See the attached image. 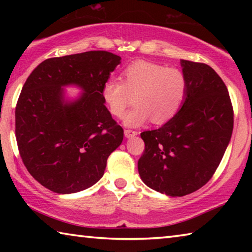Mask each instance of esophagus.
Here are the masks:
<instances>
[{
    "mask_svg": "<svg viewBox=\"0 0 252 252\" xmlns=\"http://www.w3.org/2000/svg\"><path fill=\"white\" fill-rule=\"evenodd\" d=\"M136 134H138V132L134 131V130H130V129H126L125 130L126 138H132V136H135Z\"/></svg>",
    "mask_w": 252,
    "mask_h": 252,
    "instance_id": "obj_1",
    "label": "esophagus"
}]
</instances>
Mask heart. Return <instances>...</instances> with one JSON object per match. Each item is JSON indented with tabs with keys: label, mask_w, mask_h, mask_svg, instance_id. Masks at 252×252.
<instances>
[{
	"label": "heart",
	"mask_w": 252,
	"mask_h": 252,
	"mask_svg": "<svg viewBox=\"0 0 252 252\" xmlns=\"http://www.w3.org/2000/svg\"><path fill=\"white\" fill-rule=\"evenodd\" d=\"M188 92L187 76L176 67L159 63L132 62L122 72V81L108 79L102 85L101 95L110 113L121 118L134 95L135 106L123 118L127 126H143L151 119L163 125L180 111Z\"/></svg>",
	"instance_id": "obj_1"
}]
</instances>
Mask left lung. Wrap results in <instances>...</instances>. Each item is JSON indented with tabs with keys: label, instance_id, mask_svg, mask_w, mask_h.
<instances>
[{
	"label": "left lung",
	"instance_id": "obj_1",
	"mask_svg": "<svg viewBox=\"0 0 252 252\" xmlns=\"http://www.w3.org/2000/svg\"><path fill=\"white\" fill-rule=\"evenodd\" d=\"M188 92L181 109L157 130L144 131L138 161L142 181L170 197L203 187L219 167L231 139L233 109L228 89L211 66L181 60Z\"/></svg>",
	"mask_w": 252,
	"mask_h": 252
}]
</instances>
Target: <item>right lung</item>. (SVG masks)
Returning <instances> with one entry per match:
<instances>
[{
	"mask_svg": "<svg viewBox=\"0 0 252 252\" xmlns=\"http://www.w3.org/2000/svg\"><path fill=\"white\" fill-rule=\"evenodd\" d=\"M120 60L108 51L51 58L25 81L15 108L19 152L30 174L53 192L74 193L92 187L121 144L123 129L101 95ZM72 84L84 92L67 101L63 87Z\"/></svg>",
	"mask_w": 252,
	"mask_h": 252,
	"instance_id": "1",
	"label": "right lung"
}]
</instances>
